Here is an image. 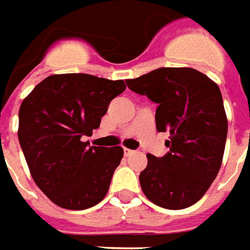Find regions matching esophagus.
I'll return each instance as SVG.
<instances>
[{"instance_id":"esophagus-1","label":"esophagus","mask_w":250,"mask_h":250,"mask_svg":"<svg viewBox=\"0 0 250 250\" xmlns=\"http://www.w3.org/2000/svg\"><path fill=\"white\" fill-rule=\"evenodd\" d=\"M133 153H134V150L128 149V148H124V155H125V156H130V155H133Z\"/></svg>"}]
</instances>
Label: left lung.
<instances>
[{
    "label": "left lung",
    "instance_id": "left-lung-1",
    "mask_svg": "<svg viewBox=\"0 0 250 250\" xmlns=\"http://www.w3.org/2000/svg\"><path fill=\"white\" fill-rule=\"evenodd\" d=\"M126 84L156 102V129L169 132L167 155H146L143 192L164 208L192 206L217 178L224 157L228 118L218 84L188 67H162Z\"/></svg>",
    "mask_w": 250,
    "mask_h": 250
}]
</instances>
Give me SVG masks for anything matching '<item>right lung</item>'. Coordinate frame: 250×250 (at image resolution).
<instances>
[{"instance_id":"1","label":"right lung","mask_w":250,"mask_h":250,"mask_svg":"<svg viewBox=\"0 0 250 250\" xmlns=\"http://www.w3.org/2000/svg\"><path fill=\"white\" fill-rule=\"evenodd\" d=\"M124 81L55 74L26 95L19 110V141L32 179L55 205L84 210L107 194L124 156L121 146H90L82 136L100 128Z\"/></svg>"}]
</instances>
